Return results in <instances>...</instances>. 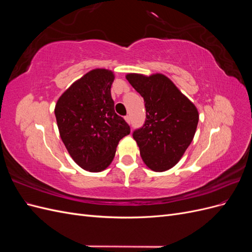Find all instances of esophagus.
Segmentation results:
<instances>
[{
  "label": "esophagus",
  "instance_id": "esophagus-1",
  "mask_svg": "<svg viewBox=\"0 0 252 252\" xmlns=\"http://www.w3.org/2000/svg\"><path fill=\"white\" fill-rule=\"evenodd\" d=\"M125 121L127 122L128 124H130V117H129V116H126V117H125Z\"/></svg>",
  "mask_w": 252,
  "mask_h": 252
}]
</instances>
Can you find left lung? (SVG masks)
<instances>
[{"mask_svg":"<svg viewBox=\"0 0 252 252\" xmlns=\"http://www.w3.org/2000/svg\"><path fill=\"white\" fill-rule=\"evenodd\" d=\"M126 79L145 102L146 120L132 133L143 162L154 171L168 170L192 142L199 112L164 74L129 73Z\"/></svg>","mask_w":252,"mask_h":252,"instance_id":"left-lung-1","label":"left lung"}]
</instances>
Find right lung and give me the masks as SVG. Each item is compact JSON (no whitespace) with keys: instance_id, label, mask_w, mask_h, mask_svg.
Returning a JSON list of instances; mask_svg holds the SVG:
<instances>
[{"instance_id":"right-lung-1","label":"right lung","mask_w":252,"mask_h":252,"mask_svg":"<svg viewBox=\"0 0 252 252\" xmlns=\"http://www.w3.org/2000/svg\"><path fill=\"white\" fill-rule=\"evenodd\" d=\"M113 80L110 70H91L74 82L56 105L61 139L73 161L91 172L107 168L120 140L130 133L126 121L114 111Z\"/></svg>"}]
</instances>
